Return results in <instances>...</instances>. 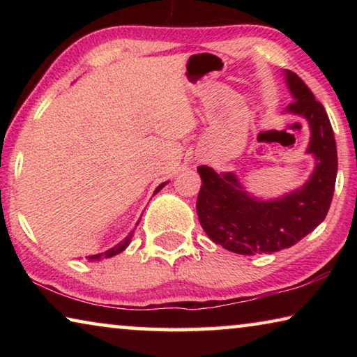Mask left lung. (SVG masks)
Listing matches in <instances>:
<instances>
[{
  "mask_svg": "<svg viewBox=\"0 0 357 357\" xmlns=\"http://www.w3.org/2000/svg\"><path fill=\"white\" fill-rule=\"evenodd\" d=\"M285 78L294 99L287 112L310 126L307 153L317 162L310 179L298 190L264 202L249 195L234 173L197 168L203 184L197 214L203 229L215 244L241 255L279 252L299 243L324 220L334 195L338 164L328 113L294 72L285 70Z\"/></svg>",
  "mask_w": 357,
  "mask_h": 357,
  "instance_id": "left-lung-1",
  "label": "left lung"
}]
</instances>
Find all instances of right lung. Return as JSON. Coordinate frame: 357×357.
Segmentation results:
<instances>
[{
    "mask_svg": "<svg viewBox=\"0 0 357 357\" xmlns=\"http://www.w3.org/2000/svg\"><path fill=\"white\" fill-rule=\"evenodd\" d=\"M167 183H164V184H160L159 187H157V189L154 190V193H157L159 192L162 187H164ZM132 234H134V231H132L128 238H126L124 241H121L119 244H116L114 247H112L110 250H107V252H104V253H99V255H93V257H88V259H91V261H98V259H100V258H110V257H113V255H118V253H121L123 252L126 247L129 245V243H130V239H132Z\"/></svg>",
    "mask_w": 357,
    "mask_h": 357,
    "instance_id": "right-lung-1",
    "label": "right lung"
}]
</instances>
